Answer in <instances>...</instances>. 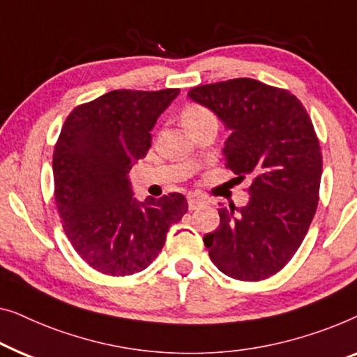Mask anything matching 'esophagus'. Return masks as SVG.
<instances>
[{
  "mask_svg": "<svg viewBox=\"0 0 357 357\" xmlns=\"http://www.w3.org/2000/svg\"><path fill=\"white\" fill-rule=\"evenodd\" d=\"M204 204V200L200 197H195V195H189L188 197V205H189V210H195L199 208L200 205Z\"/></svg>",
  "mask_w": 357,
  "mask_h": 357,
  "instance_id": "34e87169",
  "label": "esophagus"
}]
</instances>
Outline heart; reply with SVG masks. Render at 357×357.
Returning <instances> with one entry per match:
<instances>
[{
  "label": "heart",
  "mask_w": 357,
  "mask_h": 357,
  "mask_svg": "<svg viewBox=\"0 0 357 357\" xmlns=\"http://www.w3.org/2000/svg\"><path fill=\"white\" fill-rule=\"evenodd\" d=\"M181 118H183V123L190 132H194L195 129L207 123H217V116H215L212 109L200 103L185 105L183 113H181Z\"/></svg>",
  "instance_id": "1"
}]
</instances>
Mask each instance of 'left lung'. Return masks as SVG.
<instances>
[{
    "label": "left lung",
    "instance_id": "1",
    "mask_svg": "<svg viewBox=\"0 0 357 357\" xmlns=\"http://www.w3.org/2000/svg\"><path fill=\"white\" fill-rule=\"evenodd\" d=\"M188 95L231 129L225 167L252 178L249 204L218 210L204 244L220 272L241 281L278 273L293 259L317 210L322 152L314 124L286 89L239 77L192 87Z\"/></svg>",
    "mask_w": 357,
    "mask_h": 357
}]
</instances>
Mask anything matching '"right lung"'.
<instances>
[{"instance_id":"obj_1","label":"right lung","mask_w":357,"mask_h":357,"mask_svg":"<svg viewBox=\"0 0 357 357\" xmlns=\"http://www.w3.org/2000/svg\"><path fill=\"white\" fill-rule=\"evenodd\" d=\"M178 93L113 90L77 105L63 124L53 152L54 204L74 250L97 272L126 277L147 268L188 212L179 192L135 202L128 179Z\"/></svg>"}]
</instances>
